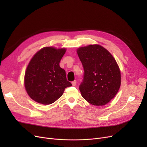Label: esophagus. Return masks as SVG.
Listing matches in <instances>:
<instances>
[{"instance_id":"obj_1","label":"esophagus","mask_w":147,"mask_h":147,"mask_svg":"<svg viewBox=\"0 0 147 147\" xmlns=\"http://www.w3.org/2000/svg\"><path fill=\"white\" fill-rule=\"evenodd\" d=\"M76 84H77V81H76V80H74V81L72 82V84H73V86H75L76 85Z\"/></svg>"}]
</instances>
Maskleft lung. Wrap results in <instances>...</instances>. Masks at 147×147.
Instances as JSON below:
<instances>
[{
    "label": "left lung",
    "instance_id": "obj_1",
    "mask_svg": "<svg viewBox=\"0 0 147 147\" xmlns=\"http://www.w3.org/2000/svg\"><path fill=\"white\" fill-rule=\"evenodd\" d=\"M84 69L79 86L82 97L90 104L104 105L119 91L121 75L111 54L98 45L82 47L77 51Z\"/></svg>",
    "mask_w": 147,
    "mask_h": 147
}]
</instances>
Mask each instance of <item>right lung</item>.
<instances>
[{
    "label": "right lung",
    "mask_w": 147,
    "mask_h": 147,
    "mask_svg": "<svg viewBox=\"0 0 147 147\" xmlns=\"http://www.w3.org/2000/svg\"><path fill=\"white\" fill-rule=\"evenodd\" d=\"M65 49L46 47L31 59L25 74L24 84L30 97L36 102L48 105L63 95L65 89L72 86L66 78L59 63Z\"/></svg>",
    "instance_id": "obj_1"
}]
</instances>
